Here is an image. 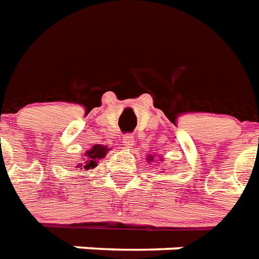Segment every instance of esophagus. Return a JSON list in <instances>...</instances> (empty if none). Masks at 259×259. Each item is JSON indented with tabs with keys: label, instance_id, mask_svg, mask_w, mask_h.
I'll use <instances>...</instances> for the list:
<instances>
[{
	"label": "esophagus",
	"instance_id": "esophagus-1",
	"mask_svg": "<svg viewBox=\"0 0 259 259\" xmlns=\"http://www.w3.org/2000/svg\"><path fill=\"white\" fill-rule=\"evenodd\" d=\"M122 145L125 146V147H132L134 146V137H132L131 134H127V135L122 137Z\"/></svg>",
	"mask_w": 259,
	"mask_h": 259
}]
</instances>
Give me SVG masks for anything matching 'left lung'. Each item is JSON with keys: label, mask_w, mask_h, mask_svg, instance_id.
I'll list each match as a JSON object with an SVG mask.
<instances>
[{"label": "left lung", "mask_w": 259, "mask_h": 259, "mask_svg": "<svg viewBox=\"0 0 259 259\" xmlns=\"http://www.w3.org/2000/svg\"><path fill=\"white\" fill-rule=\"evenodd\" d=\"M149 158V161H153V157H147Z\"/></svg>", "instance_id": "left-lung-1"}]
</instances>
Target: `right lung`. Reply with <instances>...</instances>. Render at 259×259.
<instances>
[{"instance_id":"add662e5","label":"right lung","mask_w":259,"mask_h":259,"mask_svg":"<svg viewBox=\"0 0 259 259\" xmlns=\"http://www.w3.org/2000/svg\"><path fill=\"white\" fill-rule=\"evenodd\" d=\"M109 150H110V147H106V146L102 145H94L90 150H87V153H84V162L77 164V166L80 169H84V170L94 169L97 166V162L104 158Z\"/></svg>"}]
</instances>
